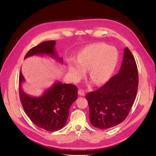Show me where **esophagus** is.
<instances>
[{"label":"esophagus","mask_w":156,"mask_h":156,"mask_svg":"<svg viewBox=\"0 0 156 156\" xmlns=\"http://www.w3.org/2000/svg\"><path fill=\"white\" fill-rule=\"evenodd\" d=\"M78 94H79V96H84V94H84V92L83 90L80 89V90H78Z\"/></svg>","instance_id":"esophagus-1"}]
</instances>
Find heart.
Returning a JSON list of instances; mask_svg holds the SVG:
<instances>
[{
    "label": "heart",
    "mask_w": 156,
    "mask_h": 156,
    "mask_svg": "<svg viewBox=\"0 0 156 156\" xmlns=\"http://www.w3.org/2000/svg\"><path fill=\"white\" fill-rule=\"evenodd\" d=\"M118 53L112 47L103 44L89 45L77 56V62H68V69L74 80H79L88 69L89 78L95 85H101L110 77L117 63Z\"/></svg>",
    "instance_id": "obj_1"
}]
</instances>
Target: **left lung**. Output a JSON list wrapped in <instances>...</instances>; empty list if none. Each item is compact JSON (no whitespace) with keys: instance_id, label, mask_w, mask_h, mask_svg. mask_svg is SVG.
<instances>
[{"instance_id":"1","label":"left lung","mask_w":156,"mask_h":156,"mask_svg":"<svg viewBox=\"0 0 156 156\" xmlns=\"http://www.w3.org/2000/svg\"><path fill=\"white\" fill-rule=\"evenodd\" d=\"M138 84L135 60L126 48L119 73L104 85L86 95L92 125L100 129H107L122 123L133 105Z\"/></svg>"}]
</instances>
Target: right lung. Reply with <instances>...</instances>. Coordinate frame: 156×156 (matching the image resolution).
I'll list each match as a JSON object with an SVG mask.
<instances>
[{
  "label": "right lung",
  "instance_id": "1",
  "mask_svg": "<svg viewBox=\"0 0 156 156\" xmlns=\"http://www.w3.org/2000/svg\"><path fill=\"white\" fill-rule=\"evenodd\" d=\"M54 40L42 42L32 48L25 56L27 58L34 55H46L63 63V58L55 51ZM25 79L20 71L19 90L22 106L27 116L37 127L49 131H58L66 125L69 110L77 98V88L72 84H62L56 81L46 89L41 96L35 97L25 92L22 84Z\"/></svg>",
  "mask_w": 156,
  "mask_h": 156
}]
</instances>
